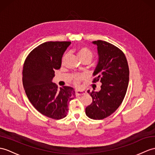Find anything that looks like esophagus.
Segmentation results:
<instances>
[{"label":"esophagus","instance_id":"esophagus-1","mask_svg":"<svg viewBox=\"0 0 155 155\" xmlns=\"http://www.w3.org/2000/svg\"><path fill=\"white\" fill-rule=\"evenodd\" d=\"M86 94V91H77L76 92V93H75V94H76L77 96H81V95H84V94Z\"/></svg>","mask_w":155,"mask_h":155}]
</instances>
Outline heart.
<instances>
[{
	"mask_svg": "<svg viewBox=\"0 0 155 155\" xmlns=\"http://www.w3.org/2000/svg\"><path fill=\"white\" fill-rule=\"evenodd\" d=\"M78 55L81 59L84 61H89L91 62L93 58V53L91 49L86 48V47H81L78 50ZM84 77L81 74H74L73 77V81L74 84L78 85L80 83L81 81L83 79Z\"/></svg>",
	"mask_w": 155,
	"mask_h": 155,
	"instance_id": "heart-1",
	"label": "heart"
}]
</instances>
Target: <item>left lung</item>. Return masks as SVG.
Segmentation results:
<instances>
[{
    "label": "left lung",
    "mask_w": 155,
    "mask_h": 155,
    "mask_svg": "<svg viewBox=\"0 0 155 155\" xmlns=\"http://www.w3.org/2000/svg\"><path fill=\"white\" fill-rule=\"evenodd\" d=\"M98 62L93 75L92 82H102L99 92H88L92 103L86 107V116L93 120H102L110 116L123 102L129 84V71L124 52L110 43L97 40Z\"/></svg>",
    "instance_id": "left-lung-1"
}]
</instances>
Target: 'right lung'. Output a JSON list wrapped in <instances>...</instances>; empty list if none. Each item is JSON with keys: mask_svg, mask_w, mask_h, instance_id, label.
Segmentation results:
<instances>
[{"mask_svg": "<svg viewBox=\"0 0 155 155\" xmlns=\"http://www.w3.org/2000/svg\"><path fill=\"white\" fill-rule=\"evenodd\" d=\"M71 41H48L38 45L24 61L22 82L30 102L39 112L54 120L67 116L68 104L74 98V90L52 82L55 70L61 68L64 52Z\"/></svg>", "mask_w": 155, "mask_h": 155, "instance_id": "right-lung-1", "label": "right lung"}]
</instances>
